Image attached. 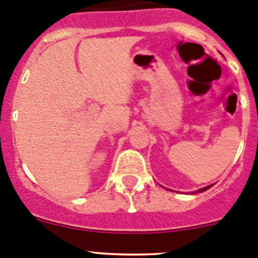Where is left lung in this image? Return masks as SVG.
<instances>
[{
  "instance_id": "left-lung-1",
  "label": "left lung",
  "mask_w": 258,
  "mask_h": 258,
  "mask_svg": "<svg viewBox=\"0 0 258 258\" xmlns=\"http://www.w3.org/2000/svg\"><path fill=\"white\" fill-rule=\"evenodd\" d=\"M210 187V186H207V187H204V188H201V190H199V191H200V192H203V191H207L208 190V188H209Z\"/></svg>"
}]
</instances>
